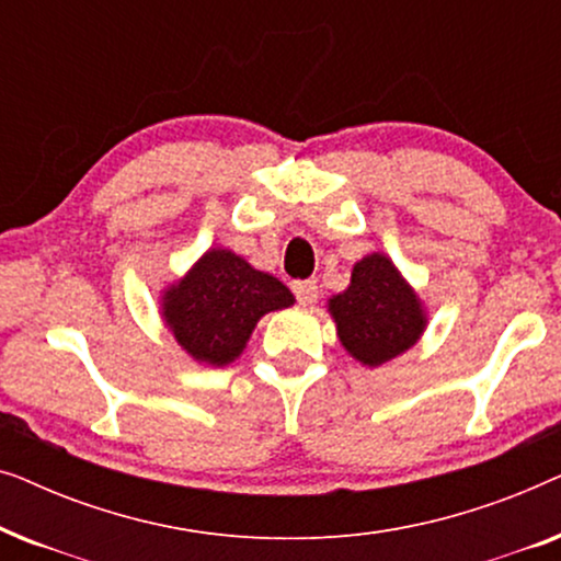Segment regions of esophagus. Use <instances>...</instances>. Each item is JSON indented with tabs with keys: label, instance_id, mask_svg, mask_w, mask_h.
I'll return each instance as SVG.
<instances>
[{
	"label": "esophagus",
	"instance_id": "1",
	"mask_svg": "<svg viewBox=\"0 0 561 561\" xmlns=\"http://www.w3.org/2000/svg\"><path fill=\"white\" fill-rule=\"evenodd\" d=\"M294 294L298 298V304L311 306L313 301H317V296H319L317 280H296L294 283Z\"/></svg>",
	"mask_w": 561,
	"mask_h": 561
}]
</instances>
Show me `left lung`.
<instances>
[{
    "instance_id": "8db88e82",
    "label": "left lung",
    "mask_w": 561,
    "mask_h": 561,
    "mask_svg": "<svg viewBox=\"0 0 561 561\" xmlns=\"http://www.w3.org/2000/svg\"><path fill=\"white\" fill-rule=\"evenodd\" d=\"M327 311L342 347L365 367H380L409 352L428 327L424 301L386 252L357 260L350 286L329 298Z\"/></svg>"
}]
</instances>
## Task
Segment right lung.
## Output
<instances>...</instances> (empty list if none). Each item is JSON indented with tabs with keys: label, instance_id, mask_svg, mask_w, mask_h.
Here are the masks:
<instances>
[{
	"label": "right lung",
	"instance_id": "right-lung-1",
	"mask_svg": "<svg viewBox=\"0 0 561 561\" xmlns=\"http://www.w3.org/2000/svg\"><path fill=\"white\" fill-rule=\"evenodd\" d=\"M275 275L252 267L229 248H209L181 278L160 290V319L179 347L198 365H232L257 321L294 306Z\"/></svg>",
	"mask_w": 561,
	"mask_h": 561
}]
</instances>
